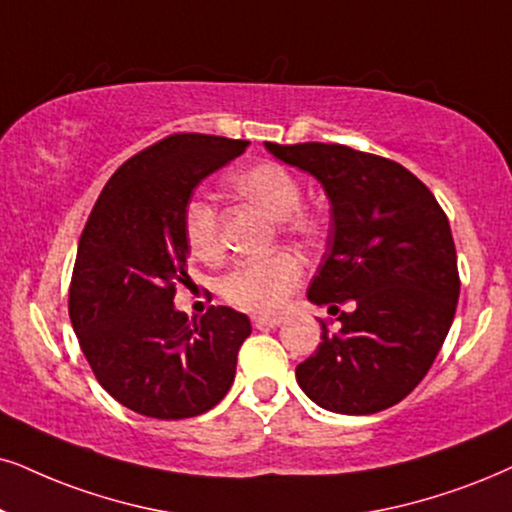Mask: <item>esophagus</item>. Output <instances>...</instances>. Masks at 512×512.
I'll return each mask as SVG.
<instances>
[{
  "label": "esophagus",
  "mask_w": 512,
  "mask_h": 512,
  "mask_svg": "<svg viewBox=\"0 0 512 512\" xmlns=\"http://www.w3.org/2000/svg\"><path fill=\"white\" fill-rule=\"evenodd\" d=\"M281 323V316H252V326L255 328H274Z\"/></svg>",
  "instance_id": "obj_1"
}]
</instances>
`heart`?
<instances>
[{"instance_id": "heart-1", "label": "heart", "mask_w": 512, "mask_h": 512, "mask_svg": "<svg viewBox=\"0 0 512 512\" xmlns=\"http://www.w3.org/2000/svg\"><path fill=\"white\" fill-rule=\"evenodd\" d=\"M231 189L281 222L288 234L312 238L319 231V217L300 208L302 186L288 167L257 163L229 179ZM184 241L191 255L212 260L219 255V212L205 196H191L181 215ZM302 278V264L290 252H271L236 264L219 281V295L234 307L252 314H271L281 309Z\"/></svg>"}]
</instances>
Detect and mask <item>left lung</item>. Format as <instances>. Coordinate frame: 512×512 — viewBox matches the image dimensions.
I'll return each instance as SVG.
<instances>
[{"instance_id":"obj_1","label":"left lung","mask_w":512,"mask_h":512,"mask_svg":"<svg viewBox=\"0 0 512 512\" xmlns=\"http://www.w3.org/2000/svg\"><path fill=\"white\" fill-rule=\"evenodd\" d=\"M267 151L321 181L331 200L326 255L307 297L352 304L340 331L321 321V345L295 368L314 404L368 416L416 390L444 345L456 314V245L449 219L428 186L394 160L342 144Z\"/></svg>"}]
</instances>
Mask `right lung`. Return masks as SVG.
Masks as SVG:
<instances>
[{"mask_svg":"<svg viewBox=\"0 0 512 512\" xmlns=\"http://www.w3.org/2000/svg\"><path fill=\"white\" fill-rule=\"evenodd\" d=\"M245 148L241 139L170 134L115 170L84 224L70 321L103 390L141 416H200L234 383L250 319L210 307L191 321L174 309V293L189 281L186 200Z\"/></svg>","mask_w":512,"mask_h":512,"instance_id":"right-lung-1","label":"right lung"}]
</instances>
